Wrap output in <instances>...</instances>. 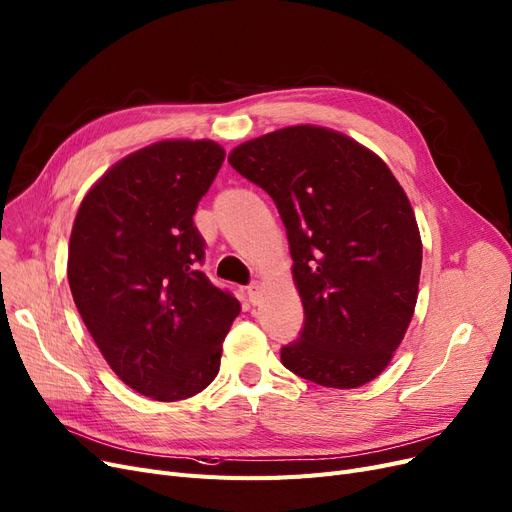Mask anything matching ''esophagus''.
Listing matches in <instances>:
<instances>
[{
  "instance_id": "esophagus-1",
  "label": "esophagus",
  "mask_w": 512,
  "mask_h": 512,
  "mask_svg": "<svg viewBox=\"0 0 512 512\" xmlns=\"http://www.w3.org/2000/svg\"><path fill=\"white\" fill-rule=\"evenodd\" d=\"M246 297H249L253 306L259 304V301H261V285H259V282H251V285L246 287Z\"/></svg>"
}]
</instances>
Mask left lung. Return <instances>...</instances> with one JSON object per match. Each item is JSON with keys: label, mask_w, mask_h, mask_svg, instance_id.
Segmentation results:
<instances>
[{"label": "left lung", "mask_w": 512, "mask_h": 512, "mask_svg": "<svg viewBox=\"0 0 512 512\" xmlns=\"http://www.w3.org/2000/svg\"><path fill=\"white\" fill-rule=\"evenodd\" d=\"M230 164L268 192L287 227L306 320L282 365L327 388L371 382L418 301L422 240L403 187L361 143L308 124L238 145Z\"/></svg>", "instance_id": "1"}]
</instances>
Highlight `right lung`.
<instances>
[{"mask_svg":"<svg viewBox=\"0 0 512 512\" xmlns=\"http://www.w3.org/2000/svg\"><path fill=\"white\" fill-rule=\"evenodd\" d=\"M225 160L215 141H160L113 164L75 215L67 278L94 344L120 380L181 401L215 380L240 312L200 270V198Z\"/></svg>","mask_w":512,"mask_h":512,"instance_id":"obj_1","label":"right lung"}]
</instances>
